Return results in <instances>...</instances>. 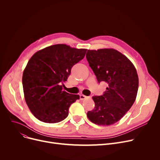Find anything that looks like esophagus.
Returning a JSON list of instances; mask_svg holds the SVG:
<instances>
[{
  "instance_id": "obj_1",
  "label": "esophagus",
  "mask_w": 160,
  "mask_h": 160,
  "mask_svg": "<svg viewBox=\"0 0 160 160\" xmlns=\"http://www.w3.org/2000/svg\"><path fill=\"white\" fill-rule=\"evenodd\" d=\"M88 97H86V96H85V95H80V100H83V99H85V98H86Z\"/></svg>"
}]
</instances>
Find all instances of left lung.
<instances>
[{"label":"left lung","mask_w":160,"mask_h":160,"mask_svg":"<svg viewBox=\"0 0 160 160\" xmlns=\"http://www.w3.org/2000/svg\"><path fill=\"white\" fill-rule=\"evenodd\" d=\"M86 58L98 82L108 83L103 95L92 97L95 106L87 116L97 125L113 124L135 102L139 86L137 71L127 56L113 48L88 50Z\"/></svg>","instance_id":"1"}]
</instances>
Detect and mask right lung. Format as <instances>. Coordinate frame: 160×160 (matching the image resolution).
<instances>
[{"instance_id": "1", "label": "right lung", "mask_w": 160, "mask_h": 160, "mask_svg": "<svg viewBox=\"0 0 160 160\" xmlns=\"http://www.w3.org/2000/svg\"><path fill=\"white\" fill-rule=\"evenodd\" d=\"M87 49L57 44L38 50L29 60L22 74L25 101L35 117L44 122L64 120L78 95L63 91L61 83L74 65L84 58Z\"/></svg>"}]
</instances>
